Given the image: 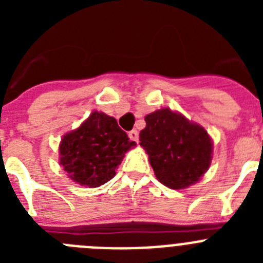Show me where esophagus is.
<instances>
[{
    "instance_id": "1",
    "label": "esophagus",
    "mask_w": 263,
    "mask_h": 263,
    "mask_svg": "<svg viewBox=\"0 0 263 263\" xmlns=\"http://www.w3.org/2000/svg\"><path fill=\"white\" fill-rule=\"evenodd\" d=\"M129 138L136 141V142H138V132H137V130H132V132H129Z\"/></svg>"
}]
</instances>
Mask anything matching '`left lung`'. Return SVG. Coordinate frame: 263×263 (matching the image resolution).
I'll return each mask as SVG.
<instances>
[{
  "mask_svg": "<svg viewBox=\"0 0 263 263\" xmlns=\"http://www.w3.org/2000/svg\"><path fill=\"white\" fill-rule=\"evenodd\" d=\"M145 121L139 145L158 180L173 190L199 182L212 160L213 143L206 130L168 108L153 111Z\"/></svg>",
  "mask_w": 263,
  "mask_h": 263,
  "instance_id": "left-lung-1",
  "label": "left lung"
}]
</instances>
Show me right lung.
I'll return each instance as SVG.
<instances>
[{"instance_id": "obj_1", "label": "right lung", "mask_w": 263, "mask_h": 263, "mask_svg": "<svg viewBox=\"0 0 263 263\" xmlns=\"http://www.w3.org/2000/svg\"><path fill=\"white\" fill-rule=\"evenodd\" d=\"M134 146L115 117L95 110L78 129L63 136L59 163L73 182L95 188L116 175L125 153Z\"/></svg>"}]
</instances>
